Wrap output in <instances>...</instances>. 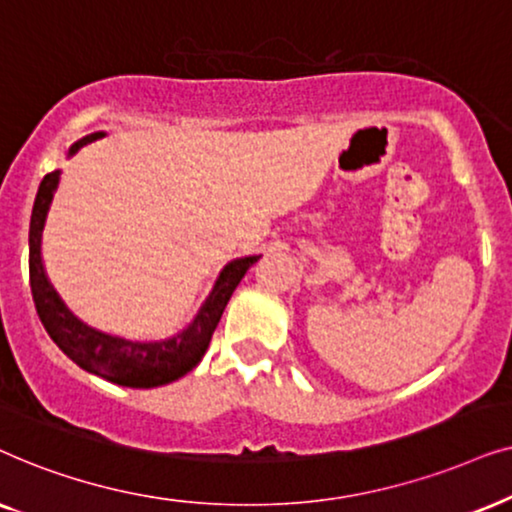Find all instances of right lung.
Here are the masks:
<instances>
[{
    "label": "right lung",
    "mask_w": 512,
    "mask_h": 512,
    "mask_svg": "<svg viewBox=\"0 0 512 512\" xmlns=\"http://www.w3.org/2000/svg\"><path fill=\"white\" fill-rule=\"evenodd\" d=\"M98 138H102V133L86 135V138L74 142L67 156L79 152L81 147ZM58 182L60 170H53L44 177L37 199H34L30 220V288L39 320L44 323L49 337L67 358L84 367L86 372L114 381L119 386L154 388L185 377L192 367L199 365L203 353L208 351L210 337L220 323L231 292L241 283L245 271L260 260V255L229 262L217 276L213 290L196 313V318L175 337L161 339V342H128V339L112 337L81 323L63 304V299L58 297V292L46 278L42 264V231Z\"/></svg>",
    "instance_id": "right-lung-1"
}]
</instances>
